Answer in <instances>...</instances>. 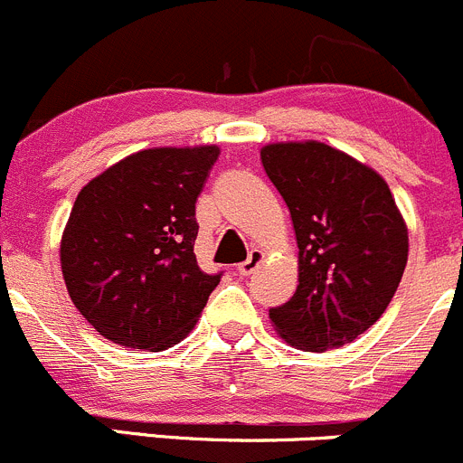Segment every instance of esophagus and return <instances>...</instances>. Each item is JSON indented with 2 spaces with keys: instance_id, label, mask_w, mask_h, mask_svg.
I'll list each match as a JSON object with an SVG mask.
<instances>
[{
  "instance_id": "obj_1",
  "label": "esophagus",
  "mask_w": 463,
  "mask_h": 463,
  "mask_svg": "<svg viewBox=\"0 0 463 463\" xmlns=\"http://www.w3.org/2000/svg\"><path fill=\"white\" fill-rule=\"evenodd\" d=\"M263 259H266V254H263L261 250H252V252H250V257H248V261L241 263V266L236 268V272H239L241 277H250L254 270H257L259 266H261Z\"/></svg>"
}]
</instances>
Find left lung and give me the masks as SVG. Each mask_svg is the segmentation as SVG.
<instances>
[{
    "label": "left lung",
    "mask_w": 463,
    "mask_h": 463,
    "mask_svg": "<svg viewBox=\"0 0 463 463\" xmlns=\"http://www.w3.org/2000/svg\"><path fill=\"white\" fill-rule=\"evenodd\" d=\"M298 241V288L270 309L288 345L325 352L382 318L409 257V229L377 170L320 140L261 147Z\"/></svg>",
    "instance_id": "8db88e82"
}]
</instances>
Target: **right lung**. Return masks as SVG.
<instances>
[{
  "label": "right lung",
  "instance_id": "1",
  "mask_svg": "<svg viewBox=\"0 0 463 463\" xmlns=\"http://www.w3.org/2000/svg\"><path fill=\"white\" fill-rule=\"evenodd\" d=\"M218 154V145L140 149L79 191L61 236V272L104 338L161 352L193 332L220 281L193 252L195 202Z\"/></svg>",
  "mask_w": 463,
  "mask_h": 463
}]
</instances>
